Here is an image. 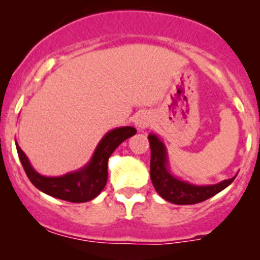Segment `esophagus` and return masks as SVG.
Wrapping results in <instances>:
<instances>
[{"mask_svg":"<svg viewBox=\"0 0 260 260\" xmlns=\"http://www.w3.org/2000/svg\"><path fill=\"white\" fill-rule=\"evenodd\" d=\"M152 117L148 113H141L136 117L135 124L138 129H145L152 124Z\"/></svg>","mask_w":260,"mask_h":260,"instance_id":"esophagus-1","label":"esophagus"}]
</instances>
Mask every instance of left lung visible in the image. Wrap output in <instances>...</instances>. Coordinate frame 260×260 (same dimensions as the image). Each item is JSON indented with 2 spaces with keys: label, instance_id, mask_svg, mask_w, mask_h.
<instances>
[{
  "label": "left lung",
  "instance_id": "8db88e82",
  "mask_svg": "<svg viewBox=\"0 0 260 260\" xmlns=\"http://www.w3.org/2000/svg\"><path fill=\"white\" fill-rule=\"evenodd\" d=\"M151 147V180L162 199L176 205H192L219 193L235 180L237 175L215 185H193L171 174L166 146L156 135H148Z\"/></svg>",
  "mask_w": 260,
  "mask_h": 260
}]
</instances>
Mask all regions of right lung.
Instances as JSON below:
<instances>
[{"label":"right lung","mask_w":260,"mask_h":260,"mask_svg":"<svg viewBox=\"0 0 260 260\" xmlns=\"http://www.w3.org/2000/svg\"><path fill=\"white\" fill-rule=\"evenodd\" d=\"M136 128L119 127L104 135L90 161L74 172L59 177H46L35 171L25 152L16 142V149L28 180L36 188L52 198L70 203H86L102 192L108 180V159L123 141L136 135Z\"/></svg>","instance_id":"add662e5"}]
</instances>
